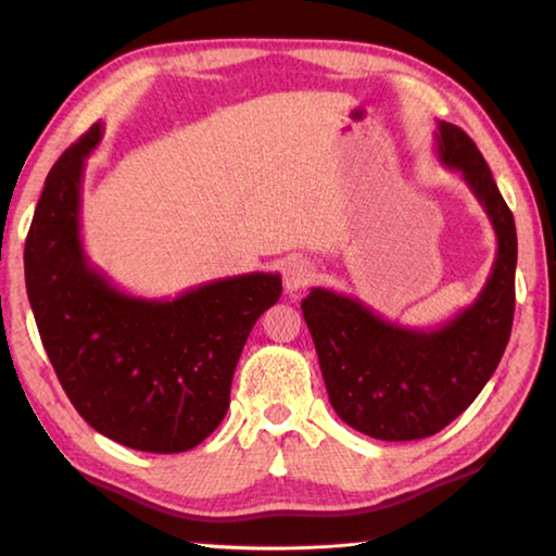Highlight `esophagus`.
Segmentation results:
<instances>
[{"label": "esophagus", "instance_id": "34e87169", "mask_svg": "<svg viewBox=\"0 0 556 556\" xmlns=\"http://www.w3.org/2000/svg\"><path fill=\"white\" fill-rule=\"evenodd\" d=\"M316 279V267L308 260H291L285 265V289L289 294L301 291Z\"/></svg>", "mask_w": 556, "mask_h": 556}]
</instances>
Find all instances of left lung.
I'll list each match as a JSON object with an SVG mask.
<instances>
[{"label": "left lung", "mask_w": 556, "mask_h": 556, "mask_svg": "<svg viewBox=\"0 0 556 556\" xmlns=\"http://www.w3.org/2000/svg\"><path fill=\"white\" fill-rule=\"evenodd\" d=\"M437 152L464 176L497 238L491 277L473 304L444 326L419 331L321 287L301 301L331 407L348 427L382 441L425 439L451 425L491 380L513 331V213L464 129L439 122Z\"/></svg>", "instance_id": "obj_1"}]
</instances>
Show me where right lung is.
Listing matches in <instances>:
<instances>
[{"instance_id":"right-lung-1","label":"right lung","mask_w":556,"mask_h":556,"mask_svg":"<svg viewBox=\"0 0 556 556\" xmlns=\"http://www.w3.org/2000/svg\"><path fill=\"white\" fill-rule=\"evenodd\" d=\"M102 122L53 164L24 248L26 294L73 407L102 437L181 454L211 437L257 318L277 304L271 271L205 281L176 299L125 294L88 262L80 188Z\"/></svg>"}]
</instances>
